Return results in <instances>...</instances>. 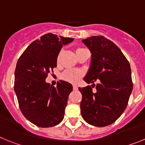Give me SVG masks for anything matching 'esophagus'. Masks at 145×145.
Instances as JSON below:
<instances>
[{"instance_id":"1","label":"esophagus","mask_w":145,"mask_h":145,"mask_svg":"<svg viewBox=\"0 0 145 145\" xmlns=\"http://www.w3.org/2000/svg\"><path fill=\"white\" fill-rule=\"evenodd\" d=\"M72 88H73V90H75V91L78 90V88L76 85H73V86H72Z\"/></svg>"}]
</instances>
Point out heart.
<instances>
[{
	"label": "heart",
	"instance_id": "obj_1",
	"mask_svg": "<svg viewBox=\"0 0 145 145\" xmlns=\"http://www.w3.org/2000/svg\"><path fill=\"white\" fill-rule=\"evenodd\" d=\"M81 49L78 48L77 51ZM83 76V72L79 70H67L61 74V78L70 83H77Z\"/></svg>",
	"mask_w": 145,
	"mask_h": 145
}]
</instances>
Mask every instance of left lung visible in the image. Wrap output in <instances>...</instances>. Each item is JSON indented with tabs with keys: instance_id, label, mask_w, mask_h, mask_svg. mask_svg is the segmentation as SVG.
<instances>
[{
	"instance_id": "left-lung-1",
	"label": "left lung",
	"mask_w": 145,
	"mask_h": 145,
	"mask_svg": "<svg viewBox=\"0 0 145 145\" xmlns=\"http://www.w3.org/2000/svg\"><path fill=\"white\" fill-rule=\"evenodd\" d=\"M91 54L90 66L84 80L99 84L79 88L83 98L80 112L86 122L98 127L113 123L126 108L133 89L129 62L121 50L104 36L82 40ZM95 87L97 91H92Z\"/></svg>"
}]
</instances>
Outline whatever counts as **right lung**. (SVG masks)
<instances>
[{"label":"right lung","mask_w":145,"mask_h":145,"mask_svg":"<svg viewBox=\"0 0 145 145\" xmlns=\"http://www.w3.org/2000/svg\"><path fill=\"white\" fill-rule=\"evenodd\" d=\"M73 38L48 33L33 41L18 59L14 72V91L22 112L39 127H52L64 118L72 86L65 80L51 86L47 75L57 67L62 46Z\"/></svg>","instance_id":"1"}]
</instances>
